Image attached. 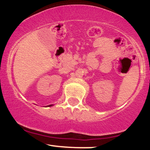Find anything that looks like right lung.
Here are the masks:
<instances>
[{"mask_svg":"<svg viewBox=\"0 0 150 150\" xmlns=\"http://www.w3.org/2000/svg\"><path fill=\"white\" fill-rule=\"evenodd\" d=\"M50 106H51V105H50Z\"/></svg>","mask_w":150,"mask_h":150,"instance_id":"right-lung-1","label":"right lung"}]
</instances>
